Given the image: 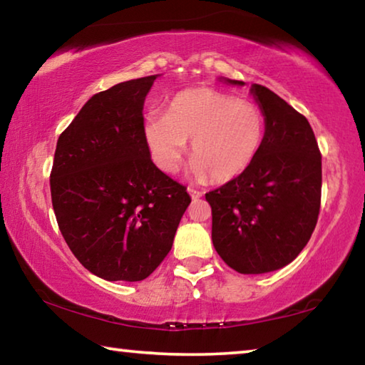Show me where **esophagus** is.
<instances>
[{"label": "esophagus", "mask_w": 365, "mask_h": 365, "mask_svg": "<svg viewBox=\"0 0 365 365\" xmlns=\"http://www.w3.org/2000/svg\"><path fill=\"white\" fill-rule=\"evenodd\" d=\"M188 193H190V196L193 197V200H196V197H201L202 195V191H200V190H196V188H193V187H188Z\"/></svg>", "instance_id": "34e87169"}]
</instances>
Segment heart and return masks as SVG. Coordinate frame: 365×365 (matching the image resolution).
<instances>
[{
	"mask_svg": "<svg viewBox=\"0 0 365 365\" xmlns=\"http://www.w3.org/2000/svg\"><path fill=\"white\" fill-rule=\"evenodd\" d=\"M145 137L154 163L174 174L191 140V174L228 182L255 163L265 137V115L256 103L212 88L185 90L165 115L151 114Z\"/></svg>",
	"mask_w": 365,
	"mask_h": 365,
	"instance_id": "heart-1",
	"label": "heart"
}]
</instances>
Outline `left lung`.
<instances>
[{"label":"left lung","mask_w":365,"mask_h":365,"mask_svg":"<svg viewBox=\"0 0 365 365\" xmlns=\"http://www.w3.org/2000/svg\"><path fill=\"white\" fill-rule=\"evenodd\" d=\"M251 93L265 115L261 151L242 175L206 193V201L222 261L240 274H265L292 262L316 228L322 154L304 115L262 85H252Z\"/></svg>","instance_id":"8db88e82"}]
</instances>
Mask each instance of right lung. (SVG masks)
Here are the masks:
<instances>
[{"label": "right lung", "mask_w": 365, "mask_h": 365, "mask_svg": "<svg viewBox=\"0 0 365 365\" xmlns=\"http://www.w3.org/2000/svg\"><path fill=\"white\" fill-rule=\"evenodd\" d=\"M158 76L117 83L86 101L59 135L49 175L59 230L72 255L109 282H140L169 255L191 197L159 170L143 103Z\"/></svg>", "instance_id": "1"}]
</instances>
